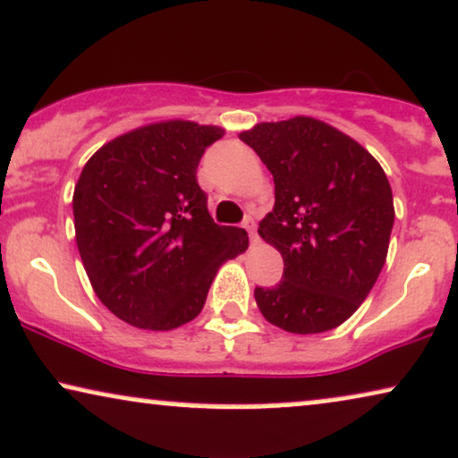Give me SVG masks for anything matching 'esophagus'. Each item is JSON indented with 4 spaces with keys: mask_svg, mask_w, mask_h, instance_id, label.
I'll return each instance as SVG.
<instances>
[{
    "mask_svg": "<svg viewBox=\"0 0 458 458\" xmlns=\"http://www.w3.org/2000/svg\"><path fill=\"white\" fill-rule=\"evenodd\" d=\"M243 228L247 230V234H250V239L253 241V243H256L258 236H256V222H253V217H247V219H245Z\"/></svg>",
    "mask_w": 458,
    "mask_h": 458,
    "instance_id": "obj_1",
    "label": "esophagus"
}]
</instances>
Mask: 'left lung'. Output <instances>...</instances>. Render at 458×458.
<instances>
[{
  "label": "left lung",
  "mask_w": 458,
  "mask_h": 458,
  "mask_svg": "<svg viewBox=\"0 0 458 458\" xmlns=\"http://www.w3.org/2000/svg\"><path fill=\"white\" fill-rule=\"evenodd\" d=\"M271 170L275 208L258 234L284 258V277L256 288L258 310L294 335L337 328L382 273L394 224L377 159L324 121L296 114L241 131Z\"/></svg>",
  "instance_id": "obj_1"
}]
</instances>
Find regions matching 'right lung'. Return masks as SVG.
Listing matches in <instances>:
<instances>
[{
	"instance_id": "obj_1",
	"label": "right lung",
	"mask_w": 458,
	"mask_h": 458,
	"mask_svg": "<svg viewBox=\"0 0 458 458\" xmlns=\"http://www.w3.org/2000/svg\"><path fill=\"white\" fill-rule=\"evenodd\" d=\"M217 125L170 119L102 145L72 196L76 245L98 299L142 330H173L205 307L215 273L241 256L243 228L217 225L196 179Z\"/></svg>"
}]
</instances>
